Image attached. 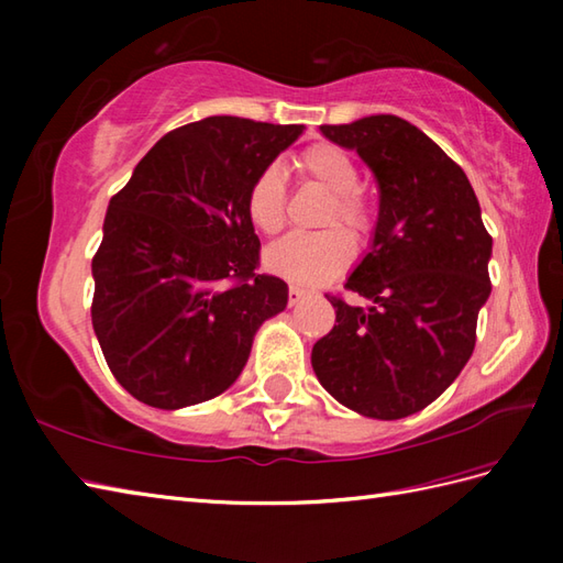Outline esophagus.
<instances>
[{"label":"esophagus","mask_w":563,"mask_h":563,"mask_svg":"<svg viewBox=\"0 0 563 563\" xmlns=\"http://www.w3.org/2000/svg\"><path fill=\"white\" fill-rule=\"evenodd\" d=\"M305 295H307V290H305V288H297V285H290V290H288V297H290V305H292V307H295L297 302H300Z\"/></svg>","instance_id":"esophagus-1"}]
</instances>
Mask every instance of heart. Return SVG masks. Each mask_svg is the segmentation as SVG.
Masks as SVG:
<instances>
[{
    "mask_svg": "<svg viewBox=\"0 0 563 563\" xmlns=\"http://www.w3.org/2000/svg\"><path fill=\"white\" fill-rule=\"evenodd\" d=\"M295 164L305 178L331 194L321 227L341 223L355 242H361L373 227V214H369L367 202L355 190L361 184L355 162L331 142H317V145L307 147ZM246 214L251 224L263 234H278L283 230L285 181L278 166H268L251 181L246 194ZM342 231L333 228L317 234L285 236L268 246L266 268L297 285L329 283L343 273L353 258L350 233L345 235L346 231Z\"/></svg>",
    "mask_w": 563,
    "mask_h": 563,
    "instance_id": "1",
    "label": "heart"
}]
</instances>
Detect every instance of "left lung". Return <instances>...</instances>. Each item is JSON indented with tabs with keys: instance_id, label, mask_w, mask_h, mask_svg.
I'll use <instances>...</instances> for the list:
<instances>
[{
	"instance_id": "1",
	"label": "left lung",
	"mask_w": 563,
	"mask_h": 563,
	"mask_svg": "<svg viewBox=\"0 0 563 563\" xmlns=\"http://www.w3.org/2000/svg\"><path fill=\"white\" fill-rule=\"evenodd\" d=\"M319 130L369 166L379 212L345 280L367 305L327 295L336 324L314 343L312 367L339 404L397 421L433 404L472 357L494 239L470 178L409 121L379 113Z\"/></svg>"
}]
</instances>
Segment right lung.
<instances>
[{
	"mask_svg": "<svg viewBox=\"0 0 563 563\" xmlns=\"http://www.w3.org/2000/svg\"><path fill=\"white\" fill-rule=\"evenodd\" d=\"M305 125L210 115L172 130L111 198L91 324L113 377L176 411L230 389L288 285L258 275L246 194Z\"/></svg>",
	"mask_w": 563,
	"mask_h": 563,
	"instance_id": "1",
	"label": "right lung"
}]
</instances>
